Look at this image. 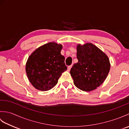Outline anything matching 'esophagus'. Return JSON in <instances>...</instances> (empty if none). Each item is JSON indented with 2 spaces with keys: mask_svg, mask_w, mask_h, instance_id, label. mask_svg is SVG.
I'll use <instances>...</instances> for the list:
<instances>
[{
  "mask_svg": "<svg viewBox=\"0 0 129 129\" xmlns=\"http://www.w3.org/2000/svg\"><path fill=\"white\" fill-rule=\"evenodd\" d=\"M72 67V65H70V66H69V67H68V72H69V71L70 70Z\"/></svg>",
  "mask_w": 129,
  "mask_h": 129,
  "instance_id": "34e87169",
  "label": "esophagus"
}]
</instances>
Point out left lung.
Segmentation results:
<instances>
[{"instance_id": "1", "label": "left lung", "mask_w": 129, "mask_h": 129, "mask_svg": "<svg viewBox=\"0 0 129 129\" xmlns=\"http://www.w3.org/2000/svg\"><path fill=\"white\" fill-rule=\"evenodd\" d=\"M78 62L70 70L74 84L84 91H91L102 84L110 69L108 56L91 43L76 45Z\"/></svg>"}]
</instances>
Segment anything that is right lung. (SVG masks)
<instances>
[{"instance_id": "right-lung-1", "label": "right lung", "mask_w": 129, "mask_h": 129, "mask_svg": "<svg viewBox=\"0 0 129 129\" xmlns=\"http://www.w3.org/2000/svg\"><path fill=\"white\" fill-rule=\"evenodd\" d=\"M62 48L61 44L50 42L35 49L29 56L25 72L35 89L45 91L53 88L67 70L65 57L61 54Z\"/></svg>"}]
</instances>
